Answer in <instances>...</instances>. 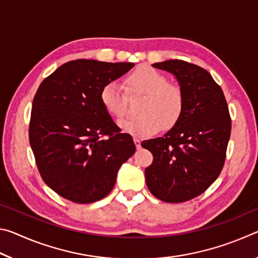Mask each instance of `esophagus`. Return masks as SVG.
<instances>
[{
  "instance_id": "34e87169",
  "label": "esophagus",
  "mask_w": 258,
  "mask_h": 258,
  "mask_svg": "<svg viewBox=\"0 0 258 258\" xmlns=\"http://www.w3.org/2000/svg\"><path fill=\"white\" fill-rule=\"evenodd\" d=\"M133 141L135 143V147H137V149H140V148H141V141H140V139L134 138Z\"/></svg>"
}]
</instances>
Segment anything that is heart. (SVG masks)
<instances>
[{"label": "heart", "instance_id": "obj_1", "mask_svg": "<svg viewBox=\"0 0 258 258\" xmlns=\"http://www.w3.org/2000/svg\"><path fill=\"white\" fill-rule=\"evenodd\" d=\"M125 89L128 94H145L140 107L142 116L125 119L119 127L126 133L147 138L161 130H171L180 120L184 108V95L178 85L168 83L165 75L156 69L141 66L125 78ZM100 100L108 113L115 118L125 116L127 98L120 85L108 82L100 92Z\"/></svg>", "mask_w": 258, "mask_h": 258}]
</instances>
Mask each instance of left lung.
<instances>
[{
  "instance_id": "obj_1",
  "label": "left lung",
  "mask_w": 258,
  "mask_h": 258,
  "mask_svg": "<svg viewBox=\"0 0 258 258\" xmlns=\"http://www.w3.org/2000/svg\"><path fill=\"white\" fill-rule=\"evenodd\" d=\"M152 67L173 74L184 95L178 123L164 137L143 141L154 156L146 168L148 189L166 203L197 197L223 168L231 118L223 91L207 71L183 60H166Z\"/></svg>"
}]
</instances>
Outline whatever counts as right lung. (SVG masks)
<instances>
[{
  "instance_id": "1",
  "label": "right lung",
  "mask_w": 258,
  "mask_h": 258,
  "mask_svg": "<svg viewBox=\"0 0 258 258\" xmlns=\"http://www.w3.org/2000/svg\"><path fill=\"white\" fill-rule=\"evenodd\" d=\"M133 66L69 61L38 87L29 142L43 181L61 197L77 204L104 198L120 166L135 152L132 137L120 133L100 100L103 85Z\"/></svg>"
}]
</instances>
